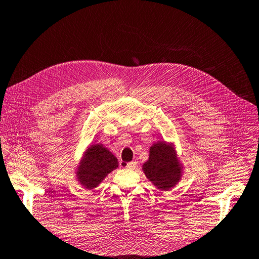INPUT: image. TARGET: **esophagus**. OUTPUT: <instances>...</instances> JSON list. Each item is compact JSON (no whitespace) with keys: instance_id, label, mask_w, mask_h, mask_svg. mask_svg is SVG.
Wrapping results in <instances>:
<instances>
[{"instance_id":"34e87169","label":"esophagus","mask_w":259,"mask_h":259,"mask_svg":"<svg viewBox=\"0 0 259 259\" xmlns=\"http://www.w3.org/2000/svg\"><path fill=\"white\" fill-rule=\"evenodd\" d=\"M136 165H137L136 161H130V163H126L124 167H125L126 169H135L136 168Z\"/></svg>"}]
</instances>
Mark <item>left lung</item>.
<instances>
[{
  "label": "left lung",
  "instance_id": "left-lung-1",
  "mask_svg": "<svg viewBox=\"0 0 259 259\" xmlns=\"http://www.w3.org/2000/svg\"><path fill=\"white\" fill-rule=\"evenodd\" d=\"M141 169L156 189L169 191L182 180L184 167L175 144L160 140L150 146L149 157Z\"/></svg>",
  "mask_w": 259,
  "mask_h": 259
}]
</instances>
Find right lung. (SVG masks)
Here are the masks:
<instances>
[{"label": "right lung", "instance_id": "add662e5", "mask_svg": "<svg viewBox=\"0 0 259 259\" xmlns=\"http://www.w3.org/2000/svg\"><path fill=\"white\" fill-rule=\"evenodd\" d=\"M75 167V179L84 189L98 187L111 171L119 167L115 155L102 144H91L80 155Z\"/></svg>", "mask_w": 259, "mask_h": 259}]
</instances>
